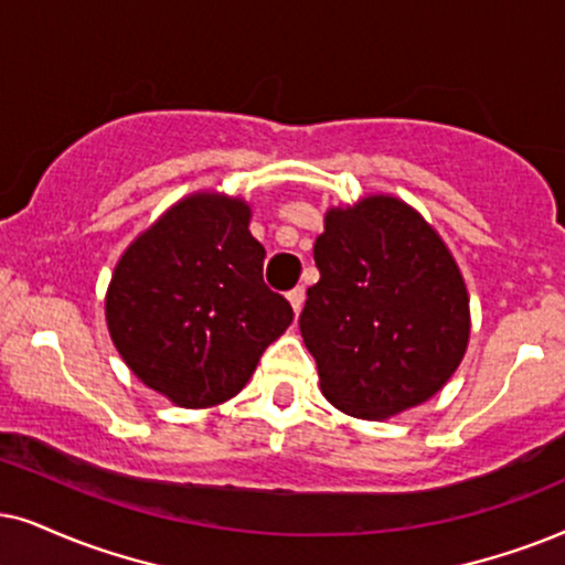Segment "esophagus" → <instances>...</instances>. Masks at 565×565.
Listing matches in <instances>:
<instances>
[{"label":"esophagus","mask_w":565,"mask_h":565,"mask_svg":"<svg viewBox=\"0 0 565 565\" xmlns=\"http://www.w3.org/2000/svg\"><path fill=\"white\" fill-rule=\"evenodd\" d=\"M287 299H289L291 310H295V316H299V310H302V305H305V289L302 287H295L287 295Z\"/></svg>","instance_id":"esophagus-1"}]
</instances>
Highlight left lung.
<instances>
[{
    "mask_svg": "<svg viewBox=\"0 0 565 565\" xmlns=\"http://www.w3.org/2000/svg\"><path fill=\"white\" fill-rule=\"evenodd\" d=\"M320 281L299 316L320 391L356 419H391L433 398L472 333L459 263L423 213L373 192L333 205L312 247Z\"/></svg>",
    "mask_w": 565,
    "mask_h": 565,
    "instance_id": "1",
    "label": "left lung"
}]
</instances>
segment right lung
I'll list each match as a JSON object with an SVG mask.
<instances>
[{"label":"right lung","mask_w":565,"mask_h":565,"mask_svg":"<svg viewBox=\"0 0 565 565\" xmlns=\"http://www.w3.org/2000/svg\"><path fill=\"white\" fill-rule=\"evenodd\" d=\"M245 198L200 190L140 232L114 266L106 328L140 383L184 409L245 388L291 307L263 284Z\"/></svg>","instance_id":"right-lung-1"}]
</instances>
